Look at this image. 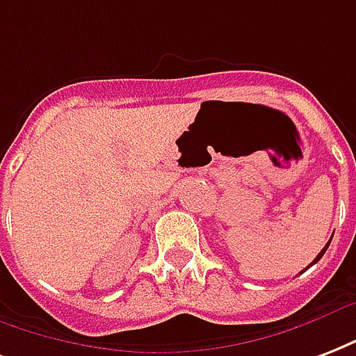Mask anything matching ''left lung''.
Segmentation results:
<instances>
[{
	"label": "left lung",
	"instance_id": "obj_1",
	"mask_svg": "<svg viewBox=\"0 0 356 356\" xmlns=\"http://www.w3.org/2000/svg\"><path fill=\"white\" fill-rule=\"evenodd\" d=\"M330 241H332V238H330ZM330 241H329V243H327V244H325V248H323V250L319 252V254H317V257H316V259H314V261H312L310 265H308V267H312V265H314V263H317V261H319V259H321V257H323V254H325V252H327V248H329ZM308 267H306V268H308ZM306 268H305V270H306Z\"/></svg>",
	"mask_w": 356,
	"mask_h": 356
}]
</instances>
